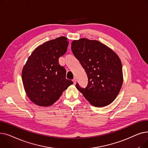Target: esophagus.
<instances>
[{
  "mask_svg": "<svg viewBox=\"0 0 148 148\" xmlns=\"http://www.w3.org/2000/svg\"><path fill=\"white\" fill-rule=\"evenodd\" d=\"M73 81L74 83V84H75V83H77V79H76V78H74V79L73 80Z\"/></svg>",
  "mask_w": 148,
  "mask_h": 148,
  "instance_id": "34e87169",
  "label": "esophagus"
}]
</instances>
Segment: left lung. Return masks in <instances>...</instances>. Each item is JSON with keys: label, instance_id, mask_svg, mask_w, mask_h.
Masks as SVG:
<instances>
[{"label": "left lung", "instance_id": "left-lung-1", "mask_svg": "<svg viewBox=\"0 0 148 148\" xmlns=\"http://www.w3.org/2000/svg\"><path fill=\"white\" fill-rule=\"evenodd\" d=\"M71 49L88 78L86 88H76L95 107L112 103L118 96L123 83L121 61L111 49L97 40L81 38L74 40Z\"/></svg>", "mask_w": 148, "mask_h": 148}]
</instances>
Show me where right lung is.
Segmentation results:
<instances>
[{
    "mask_svg": "<svg viewBox=\"0 0 148 148\" xmlns=\"http://www.w3.org/2000/svg\"><path fill=\"white\" fill-rule=\"evenodd\" d=\"M68 39L60 36L38 46L22 70V81L31 101L39 106H51L73 84L66 79V69L59 58L66 52Z\"/></svg>",
    "mask_w": 148,
    "mask_h": 148,
    "instance_id": "1",
    "label": "right lung"
}]
</instances>
